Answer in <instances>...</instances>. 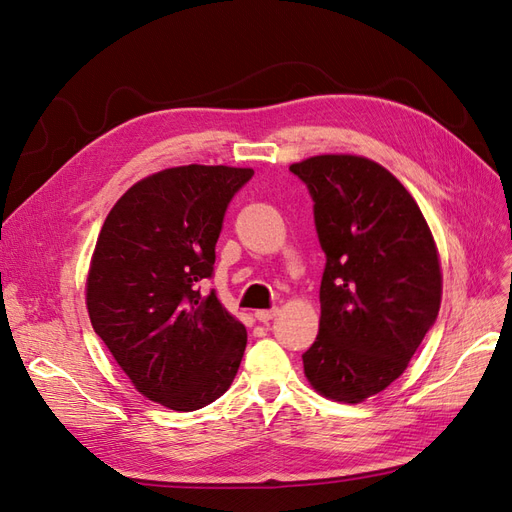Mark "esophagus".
I'll return each mask as SVG.
<instances>
[{"mask_svg": "<svg viewBox=\"0 0 512 512\" xmlns=\"http://www.w3.org/2000/svg\"><path fill=\"white\" fill-rule=\"evenodd\" d=\"M256 316V320L258 322H269V320H273L275 316H277V307H271V309H258V312L254 314Z\"/></svg>", "mask_w": 512, "mask_h": 512, "instance_id": "1", "label": "esophagus"}]
</instances>
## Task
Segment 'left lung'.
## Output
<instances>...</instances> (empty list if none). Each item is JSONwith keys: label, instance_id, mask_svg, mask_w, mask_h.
<instances>
[{"label": "left lung", "instance_id": "obj_1", "mask_svg": "<svg viewBox=\"0 0 512 512\" xmlns=\"http://www.w3.org/2000/svg\"><path fill=\"white\" fill-rule=\"evenodd\" d=\"M290 173L314 200L327 258L305 376L324 397L359 404L404 374L438 318L436 243L410 192L376 162L316 156Z\"/></svg>", "mask_w": 512, "mask_h": 512}]
</instances>
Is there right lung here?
<instances>
[{"label": "right lung", "mask_w": 512, "mask_h": 512, "mask_svg": "<svg viewBox=\"0 0 512 512\" xmlns=\"http://www.w3.org/2000/svg\"><path fill=\"white\" fill-rule=\"evenodd\" d=\"M252 168L177 166L123 194L100 230L87 277L94 331L151 401L192 412L228 391L247 331L215 290V243Z\"/></svg>", "instance_id": "add662e5"}]
</instances>
